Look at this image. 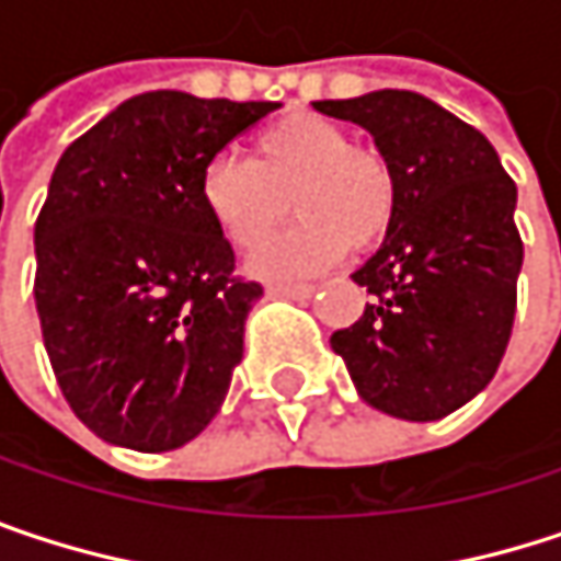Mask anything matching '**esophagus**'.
<instances>
[{"label":"esophagus","mask_w":561,"mask_h":561,"mask_svg":"<svg viewBox=\"0 0 561 561\" xmlns=\"http://www.w3.org/2000/svg\"><path fill=\"white\" fill-rule=\"evenodd\" d=\"M270 291L273 295H285V298H311L314 285H308V282H273Z\"/></svg>","instance_id":"1"}]
</instances>
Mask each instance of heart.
<instances>
[{"label":"heart","instance_id":"heart-1","mask_svg":"<svg viewBox=\"0 0 561 561\" xmlns=\"http://www.w3.org/2000/svg\"><path fill=\"white\" fill-rule=\"evenodd\" d=\"M291 210L301 217L270 243L253 270L308 276L347 250L383 247L399 214V174L374 146L314 113H288L253 142V162L214 156L201 171V204L217 233L240 253L260 250Z\"/></svg>","mask_w":561,"mask_h":561}]
</instances>
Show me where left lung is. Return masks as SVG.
<instances>
[{"instance_id":"1","label":"left lung","mask_w":561,"mask_h":561,"mask_svg":"<svg viewBox=\"0 0 561 561\" xmlns=\"http://www.w3.org/2000/svg\"><path fill=\"white\" fill-rule=\"evenodd\" d=\"M314 110L364 126L399 174L390 237L354 273L374 305L331 347L374 409L442 419L504 360L523 266L516 184L474 126L422 93L374 90Z\"/></svg>"}]
</instances>
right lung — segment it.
<instances>
[{
	"mask_svg": "<svg viewBox=\"0 0 561 561\" xmlns=\"http://www.w3.org/2000/svg\"><path fill=\"white\" fill-rule=\"evenodd\" d=\"M279 103L152 90L60 156L35 220V305L73 415L103 442L171 451L217 415L260 282L201 204V171Z\"/></svg>",
	"mask_w": 561,
	"mask_h": 561,
	"instance_id": "right-lung-1",
	"label": "right lung"
}]
</instances>
